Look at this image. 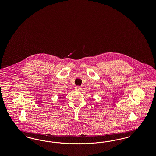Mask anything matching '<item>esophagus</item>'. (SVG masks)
Returning a JSON list of instances; mask_svg holds the SVG:
<instances>
[{
    "mask_svg": "<svg viewBox=\"0 0 156 156\" xmlns=\"http://www.w3.org/2000/svg\"><path fill=\"white\" fill-rule=\"evenodd\" d=\"M75 89H76V90H77V91H80V90H82L81 87L80 86H76L75 87Z\"/></svg>",
    "mask_w": 156,
    "mask_h": 156,
    "instance_id": "obj_1",
    "label": "esophagus"
}]
</instances>
